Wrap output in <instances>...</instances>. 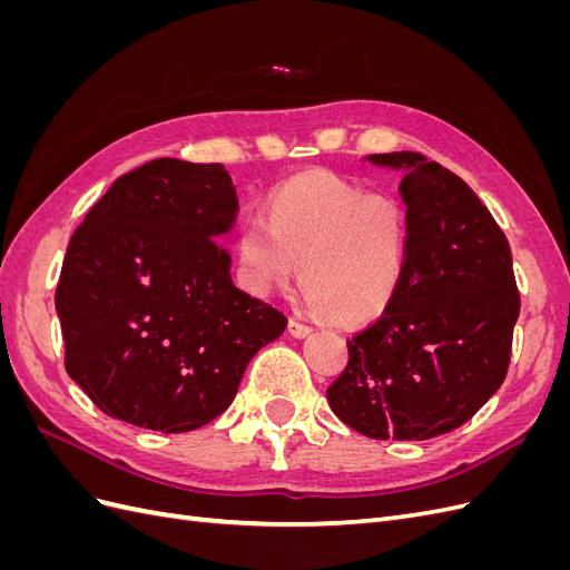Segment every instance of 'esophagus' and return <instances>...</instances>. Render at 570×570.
Here are the masks:
<instances>
[{
    "label": "esophagus",
    "mask_w": 570,
    "mask_h": 570,
    "mask_svg": "<svg viewBox=\"0 0 570 570\" xmlns=\"http://www.w3.org/2000/svg\"><path fill=\"white\" fill-rule=\"evenodd\" d=\"M312 331H314L312 325H306V323H302L297 318H289V323H287V333L292 337H306V335H312Z\"/></svg>",
    "instance_id": "obj_1"
}]
</instances>
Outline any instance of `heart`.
I'll return each mask as SVG.
<instances>
[{
    "label": "heart",
    "instance_id": "b5f03b06",
    "mask_svg": "<svg viewBox=\"0 0 570 570\" xmlns=\"http://www.w3.org/2000/svg\"><path fill=\"white\" fill-rule=\"evenodd\" d=\"M406 254L404 206L323 170L281 185L268 197V223L254 216L237 233L239 275L252 292L285 287L299 266L308 306L352 325L387 312Z\"/></svg>",
    "mask_w": 570,
    "mask_h": 570
}]
</instances>
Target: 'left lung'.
Here are the masks:
<instances>
[{
  "instance_id": "1",
  "label": "left lung",
  "mask_w": 570,
  "mask_h": 570,
  "mask_svg": "<svg viewBox=\"0 0 570 570\" xmlns=\"http://www.w3.org/2000/svg\"><path fill=\"white\" fill-rule=\"evenodd\" d=\"M371 161L406 166V268L387 312L347 340L327 404L366 438L430 440L504 383L521 295L507 235L456 174L413 151Z\"/></svg>"
}]
</instances>
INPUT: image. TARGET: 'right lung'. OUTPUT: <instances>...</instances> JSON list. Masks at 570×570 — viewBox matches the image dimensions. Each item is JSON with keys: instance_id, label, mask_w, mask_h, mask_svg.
I'll return each instance as SVG.
<instances>
[{"instance_id": "obj_1", "label": "right lung", "mask_w": 570, "mask_h": 570, "mask_svg": "<svg viewBox=\"0 0 570 570\" xmlns=\"http://www.w3.org/2000/svg\"><path fill=\"white\" fill-rule=\"evenodd\" d=\"M235 216L226 166L154 159L76 228L55 295L63 364L107 416L161 433L212 423L285 333L283 312L230 281L216 237Z\"/></svg>"}]
</instances>
